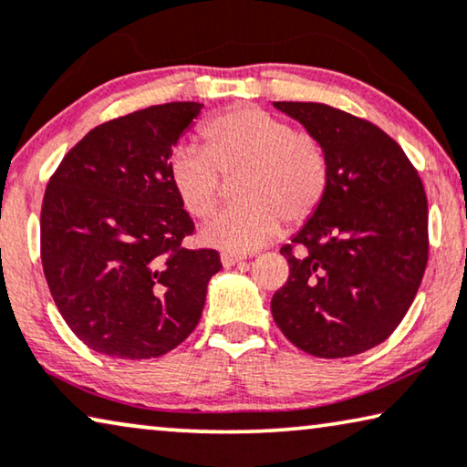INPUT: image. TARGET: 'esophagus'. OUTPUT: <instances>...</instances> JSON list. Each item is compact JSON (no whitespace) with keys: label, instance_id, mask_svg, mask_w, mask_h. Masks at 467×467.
Instances as JSON below:
<instances>
[{"label":"esophagus","instance_id":"obj_1","mask_svg":"<svg viewBox=\"0 0 467 467\" xmlns=\"http://www.w3.org/2000/svg\"><path fill=\"white\" fill-rule=\"evenodd\" d=\"M244 261V256L242 254H232V253H223L221 254V263L225 267H232V265H238V263Z\"/></svg>","mask_w":467,"mask_h":467}]
</instances>
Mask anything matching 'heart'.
Listing matches in <instances>:
<instances>
[{
  "mask_svg": "<svg viewBox=\"0 0 467 467\" xmlns=\"http://www.w3.org/2000/svg\"><path fill=\"white\" fill-rule=\"evenodd\" d=\"M204 150L172 153L168 177L185 211L206 219L219 206L223 175L240 174L235 204L202 229V240L223 253L246 254L280 232L282 219L301 225L322 204L328 158L320 140L256 107H234L202 126Z\"/></svg>",
  "mask_w": 467,
  "mask_h": 467,
  "instance_id": "heart-1",
  "label": "heart"
}]
</instances>
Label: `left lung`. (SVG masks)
<instances>
[{
	"instance_id": "1",
	"label": "left lung",
	"mask_w": 467,
	"mask_h": 467,
	"mask_svg": "<svg viewBox=\"0 0 467 467\" xmlns=\"http://www.w3.org/2000/svg\"><path fill=\"white\" fill-rule=\"evenodd\" d=\"M274 107L314 134L328 158L322 204L280 250L290 274L272 299L274 320L312 356L362 354L394 333L421 284L423 183L402 147L370 121L322 103Z\"/></svg>"
}]
</instances>
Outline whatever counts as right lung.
Segmentation results:
<instances>
[{"instance_id": "right-lung-1", "label": "right lung", "mask_w": 467, "mask_h": 467, "mask_svg": "<svg viewBox=\"0 0 467 467\" xmlns=\"http://www.w3.org/2000/svg\"><path fill=\"white\" fill-rule=\"evenodd\" d=\"M202 103H166L105 121L65 155L42 204V265L52 299L88 348L164 356L198 327L211 248L181 246L193 221L174 193L172 147Z\"/></svg>"}]
</instances>
